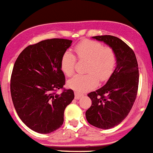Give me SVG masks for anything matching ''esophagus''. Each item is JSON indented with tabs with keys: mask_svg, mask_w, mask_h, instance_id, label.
Masks as SVG:
<instances>
[{
	"mask_svg": "<svg viewBox=\"0 0 153 153\" xmlns=\"http://www.w3.org/2000/svg\"><path fill=\"white\" fill-rule=\"evenodd\" d=\"M74 94H75L76 100H79L81 97H83V94H81V93H78V92H75V93H74Z\"/></svg>",
	"mask_w": 153,
	"mask_h": 153,
	"instance_id": "obj_1",
	"label": "esophagus"
}]
</instances>
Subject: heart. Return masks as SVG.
<instances>
[{
  "label": "heart",
  "mask_w": 153,
  "mask_h": 153,
  "mask_svg": "<svg viewBox=\"0 0 153 153\" xmlns=\"http://www.w3.org/2000/svg\"><path fill=\"white\" fill-rule=\"evenodd\" d=\"M74 53L79 60H86L84 75H76L69 79L67 85L77 92H86L97 86L99 79L106 82L114 72L117 55L113 47L103 46L96 40H86L74 47ZM76 58L69 51L63 53L60 60V68L63 74L70 76L74 74Z\"/></svg>",
  "instance_id": "1"
}]
</instances>
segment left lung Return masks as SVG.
Here are the masks:
<instances>
[{"label": "left lung", "mask_w": 153, "mask_h": 153, "mask_svg": "<svg viewBox=\"0 0 153 153\" xmlns=\"http://www.w3.org/2000/svg\"><path fill=\"white\" fill-rule=\"evenodd\" d=\"M113 47L117 55V67L106 85L88 93L92 105L86 112L90 124L110 129L128 116L137 96L139 67L134 51L121 39L111 35L95 36Z\"/></svg>", "instance_id": "8db88e82"}]
</instances>
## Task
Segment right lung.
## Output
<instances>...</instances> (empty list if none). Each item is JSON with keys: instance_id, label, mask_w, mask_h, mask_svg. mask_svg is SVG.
I'll return each instance as SVG.
<instances>
[{"instance_id": "right-lung-1", "label": "right lung", "mask_w": 153, "mask_h": 153, "mask_svg": "<svg viewBox=\"0 0 153 153\" xmlns=\"http://www.w3.org/2000/svg\"><path fill=\"white\" fill-rule=\"evenodd\" d=\"M72 40L47 39L27 47L17 58L10 77L13 106L22 122L39 133H51L63 123L74 93L65 89L60 60ZM61 88L63 92L57 94Z\"/></svg>"}]
</instances>
